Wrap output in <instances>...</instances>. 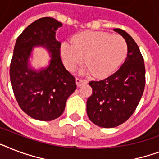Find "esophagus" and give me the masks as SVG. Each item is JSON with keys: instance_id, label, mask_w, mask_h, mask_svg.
Returning a JSON list of instances; mask_svg holds the SVG:
<instances>
[{"instance_id": "34e87169", "label": "esophagus", "mask_w": 159, "mask_h": 159, "mask_svg": "<svg viewBox=\"0 0 159 159\" xmlns=\"http://www.w3.org/2000/svg\"><path fill=\"white\" fill-rule=\"evenodd\" d=\"M76 83H77V87H81L82 84H86V83H87V80L82 79V78H79V77H77V78H76Z\"/></svg>"}]
</instances>
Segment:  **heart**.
<instances>
[{"label": "heart", "mask_w": 159, "mask_h": 159, "mask_svg": "<svg viewBox=\"0 0 159 159\" xmlns=\"http://www.w3.org/2000/svg\"><path fill=\"white\" fill-rule=\"evenodd\" d=\"M126 53L127 43L123 37L103 31H85L74 36L72 43L64 42L61 46V55L67 69H76L84 57L87 66L82 72L97 77L112 73Z\"/></svg>", "instance_id": "1"}]
</instances>
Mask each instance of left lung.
<instances>
[{"label": "left lung", "instance_id": "1", "mask_svg": "<svg viewBox=\"0 0 159 159\" xmlns=\"http://www.w3.org/2000/svg\"><path fill=\"white\" fill-rule=\"evenodd\" d=\"M127 43V57L118 71L101 81H92L87 99L90 120L102 128H114L125 122L140 102L145 86V67L137 43L128 33L114 29Z\"/></svg>", "mask_w": 159, "mask_h": 159}]
</instances>
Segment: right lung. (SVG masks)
<instances>
[{
	"mask_svg": "<svg viewBox=\"0 0 159 159\" xmlns=\"http://www.w3.org/2000/svg\"><path fill=\"white\" fill-rule=\"evenodd\" d=\"M62 25L51 17L40 18L20 34L14 48L10 77L16 99L31 118L50 121L64 111L70 95L76 88L75 77L66 70L60 57L61 43L56 30ZM41 46L51 53L48 67L34 70L29 57L34 47Z\"/></svg>",
	"mask_w": 159,
	"mask_h": 159,
	"instance_id": "right-lung-1",
	"label": "right lung"
}]
</instances>
